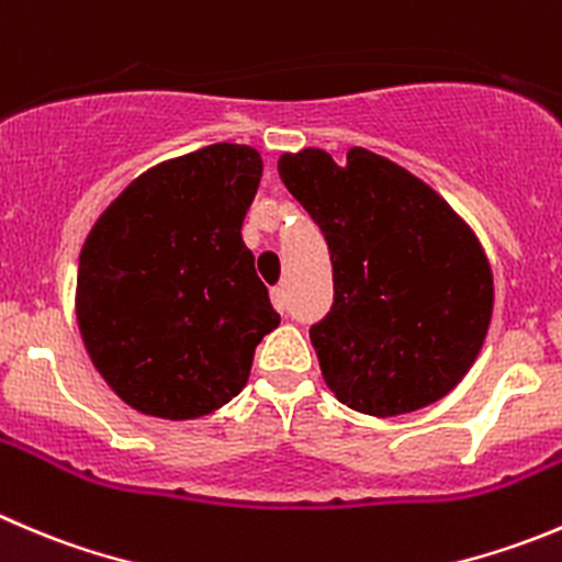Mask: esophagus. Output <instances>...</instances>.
<instances>
[{"label":"esophagus","mask_w":562,"mask_h":562,"mask_svg":"<svg viewBox=\"0 0 562 562\" xmlns=\"http://www.w3.org/2000/svg\"><path fill=\"white\" fill-rule=\"evenodd\" d=\"M271 304H274L277 313H285L288 310V299H285V288H271Z\"/></svg>","instance_id":"34e87169"}]
</instances>
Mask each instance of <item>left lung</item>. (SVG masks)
I'll return each mask as SVG.
<instances>
[{
    "instance_id": "1",
    "label": "left lung",
    "mask_w": 562,
    "mask_h": 562,
    "mask_svg": "<svg viewBox=\"0 0 562 562\" xmlns=\"http://www.w3.org/2000/svg\"><path fill=\"white\" fill-rule=\"evenodd\" d=\"M277 170L329 247L335 302L310 340L337 401L395 417L448 395L492 324L475 233L431 187L364 148L342 167L304 148Z\"/></svg>"
}]
</instances>
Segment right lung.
<instances>
[{
  "label": "right lung",
  "mask_w": 562,
  "mask_h": 562,
  "mask_svg": "<svg viewBox=\"0 0 562 562\" xmlns=\"http://www.w3.org/2000/svg\"><path fill=\"white\" fill-rule=\"evenodd\" d=\"M260 176L249 145H209L136 178L92 225L76 318L98 373L136 412H216L280 326L241 241Z\"/></svg>",
  "instance_id": "1"
}]
</instances>
